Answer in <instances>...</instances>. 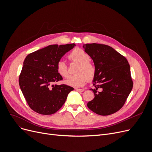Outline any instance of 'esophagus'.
Listing matches in <instances>:
<instances>
[{
	"label": "esophagus",
	"mask_w": 152,
	"mask_h": 152,
	"mask_svg": "<svg viewBox=\"0 0 152 152\" xmlns=\"http://www.w3.org/2000/svg\"><path fill=\"white\" fill-rule=\"evenodd\" d=\"M75 89H76V91H77L80 92V93H82V92H83V91H84V89H79V88H76Z\"/></svg>",
	"instance_id": "obj_1"
}]
</instances>
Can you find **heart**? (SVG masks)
Masks as SVG:
<instances>
[{
  "mask_svg": "<svg viewBox=\"0 0 152 152\" xmlns=\"http://www.w3.org/2000/svg\"><path fill=\"white\" fill-rule=\"evenodd\" d=\"M68 58L72 62L78 63L75 69L76 74L70 76L66 80L68 85L74 87L84 86L87 80H91L96 75V68L93 63L90 61L91 57L88 53L80 48L73 49L68 54ZM56 70L61 77L67 78L69 70L67 64L63 60H59L56 64Z\"/></svg>",
  "mask_w": 152,
  "mask_h": 152,
  "instance_id": "b5f03b06",
  "label": "heart"
}]
</instances>
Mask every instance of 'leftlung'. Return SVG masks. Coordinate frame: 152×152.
<instances>
[{
  "label": "left lung",
  "instance_id": "1",
  "mask_svg": "<svg viewBox=\"0 0 152 152\" xmlns=\"http://www.w3.org/2000/svg\"><path fill=\"white\" fill-rule=\"evenodd\" d=\"M83 47L96 68L94 88L90 89L94 98L87 103V107L100 115L118 112L125 104L133 86L127 59L107 45L86 44Z\"/></svg>",
  "mask_w": 152,
  "mask_h": 152
}]
</instances>
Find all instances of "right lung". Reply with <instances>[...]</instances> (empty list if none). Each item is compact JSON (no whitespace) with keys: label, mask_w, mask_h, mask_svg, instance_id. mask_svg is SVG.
I'll list each match as a JSON object with an SVG mask.
<instances>
[{"label":"right lung","mask_w":152,"mask_h":152,"mask_svg":"<svg viewBox=\"0 0 152 152\" xmlns=\"http://www.w3.org/2000/svg\"><path fill=\"white\" fill-rule=\"evenodd\" d=\"M74 46V44L50 45L26 57L19 84L27 104L34 112L41 115L56 113L73 90L66 84L54 83L63 80L56 70L58 61Z\"/></svg>","instance_id":"obj_1"}]
</instances>
